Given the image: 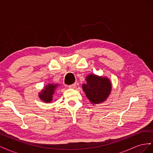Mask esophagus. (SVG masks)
<instances>
[{
    "mask_svg": "<svg viewBox=\"0 0 153 153\" xmlns=\"http://www.w3.org/2000/svg\"><path fill=\"white\" fill-rule=\"evenodd\" d=\"M76 85V83H75V84H72V85H69V87L71 88V89H75Z\"/></svg>",
    "mask_w": 153,
    "mask_h": 153,
    "instance_id": "34e87169",
    "label": "esophagus"
}]
</instances>
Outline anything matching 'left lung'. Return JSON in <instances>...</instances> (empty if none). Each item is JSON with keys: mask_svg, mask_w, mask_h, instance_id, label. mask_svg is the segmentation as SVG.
Returning a JSON list of instances; mask_svg holds the SVG:
<instances>
[{"mask_svg": "<svg viewBox=\"0 0 153 153\" xmlns=\"http://www.w3.org/2000/svg\"><path fill=\"white\" fill-rule=\"evenodd\" d=\"M85 80L82 89L91 103L100 104L107 100L112 89V84L108 77L90 74Z\"/></svg>", "mask_w": 153, "mask_h": 153, "instance_id": "left-lung-1", "label": "left lung"}]
</instances>
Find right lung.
Segmentation results:
<instances>
[{
    "label": "right lung",
    "mask_w": 153,
    "mask_h": 153,
    "mask_svg": "<svg viewBox=\"0 0 153 153\" xmlns=\"http://www.w3.org/2000/svg\"><path fill=\"white\" fill-rule=\"evenodd\" d=\"M59 86V85L58 84H48L45 85L43 89L39 92L38 96L39 99L47 103L52 102L55 91Z\"/></svg>",
    "instance_id": "obj_1"
}]
</instances>
